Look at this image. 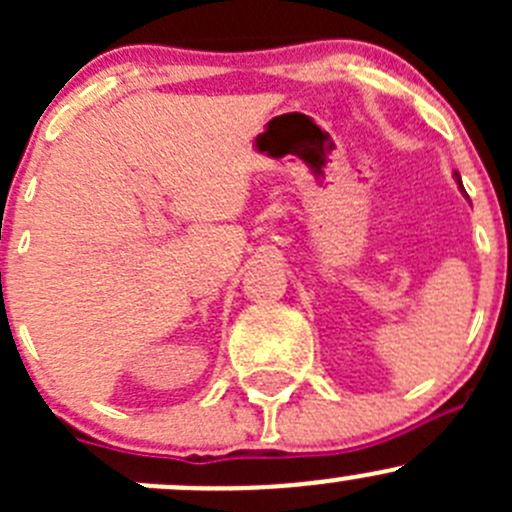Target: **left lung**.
<instances>
[{"label": "left lung", "instance_id": "left-lung-1", "mask_svg": "<svg viewBox=\"0 0 512 512\" xmlns=\"http://www.w3.org/2000/svg\"><path fill=\"white\" fill-rule=\"evenodd\" d=\"M456 178H458V173H456ZM458 180H461V178H458Z\"/></svg>", "mask_w": 512, "mask_h": 512}]
</instances>
